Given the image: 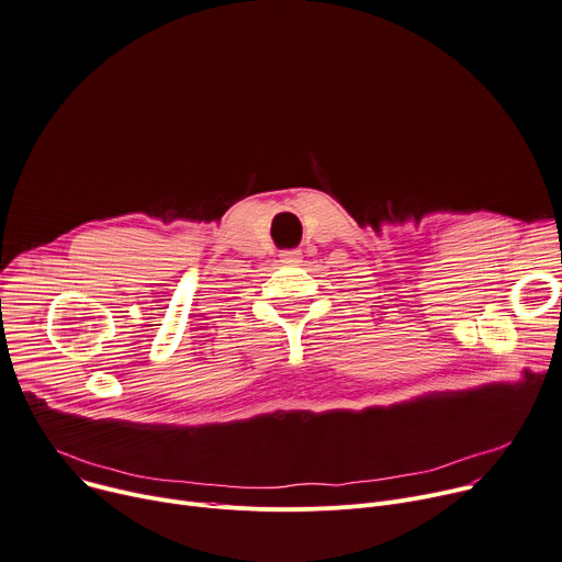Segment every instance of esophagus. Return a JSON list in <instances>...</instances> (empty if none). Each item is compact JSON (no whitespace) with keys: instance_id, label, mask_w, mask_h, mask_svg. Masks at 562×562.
Segmentation results:
<instances>
[{"instance_id":"34e87169","label":"esophagus","mask_w":562,"mask_h":562,"mask_svg":"<svg viewBox=\"0 0 562 562\" xmlns=\"http://www.w3.org/2000/svg\"><path fill=\"white\" fill-rule=\"evenodd\" d=\"M282 262L289 267H297L302 262V252L300 250H286L282 252Z\"/></svg>"}]
</instances>
